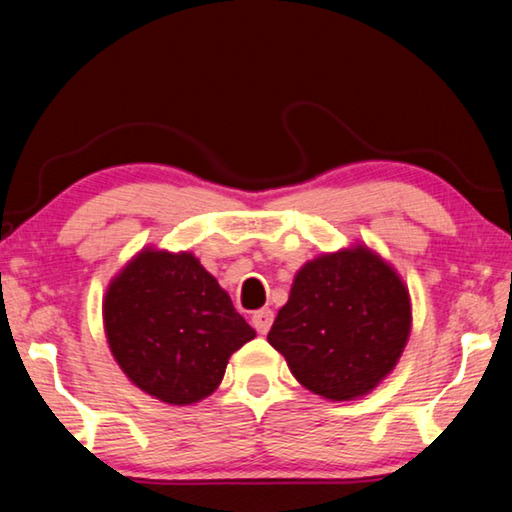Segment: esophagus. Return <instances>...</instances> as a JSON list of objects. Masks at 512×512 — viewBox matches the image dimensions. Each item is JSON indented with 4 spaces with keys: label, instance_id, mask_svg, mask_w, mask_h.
Instances as JSON below:
<instances>
[{
    "label": "esophagus",
    "instance_id": "34e87169",
    "mask_svg": "<svg viewBox=\"0 0 512 512\" xmlns=\"http://www.w3.org/2000/svg\"><path fill=\"white\" fill-rule=\"evenodd\" d=\"M253 327L257 329L259 334H266L268 329H271V323H273V311L271 309H259L253 314Z\"/></svg>",
    "mask_w": 512,
    "mask_h": 512
}]
</instances>
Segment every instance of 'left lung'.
<instances>
[{
  "mask_svg": "<svg viewBox=\"0 0 512 512\" xmlns=\"http://www.w3.org/2000/svg\"><path fill=\"white\" fill-rule=\"evenodd\" d=\"M409 334L411 298L400 273L357 244L300 268L268 343L307 391L348 402L391 375Z\"/></svg>",
  "mask_w": 512,
  "mask_h": 512,
  "instance_id": "8db88e82",
  "label": "left lung"
}]
</instances>
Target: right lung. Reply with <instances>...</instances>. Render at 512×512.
Segmentation results:
<instances>
[{"label":"right lung","instance_id":"right-lung-1","mask_svg":"<svg viewBox=\"0 0 512 512\" xmlns=\"http://www.w3.org/2000/svg\"><path fill=\"white\" fill-rule=\"evenodd\" d=\"M103 329L124 375L160 402L187 406L219 388L255 329L192 253L142 248L112 277Z\"/></svg>","mask_w":512,"mask_h":512}]
</instances>
